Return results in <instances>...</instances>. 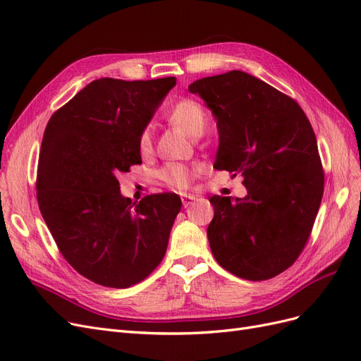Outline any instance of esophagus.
Segmentation results:
<instances>
[{"label":"esophagus","instance_id":"obj_1","mask_svg":"<svg viewBox=\"0 0 361 361\" xmlns=\"http://www.w3.org/2000/svg\"><path fill=\"white\" fill-rule=\"evenodd\" d=\"M180 199H182V204H183L185 207H188V206L195 200V197H194V195H191V194H183Z\"/></svg>","mask_w":361,"mask_h":361}]
</instances>
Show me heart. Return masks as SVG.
<instances>
[{"label": "heart", "mask_w": 361, "mask_h": 361, "mask_svg": "<svg viewBox=\"0 0 361 361\" xmlns=\"http://www.w3.org/2000/svg\"><path fill=\"white\" fill-rule=\"evenodd\" d=\"M167 120L178 129H180L188 137H200L207 123V114L204 106L194 97H179L171 104L167 111ZM138 149L141 155H149L154 149V135L150 128L143 129L138 138ZM202 171V166H185L179 162H170L158 170V179L166 183L167 187L174 190H185L190 187V183L195 174Z\"/></svg>", "instance_id": "1"}]
</instances>
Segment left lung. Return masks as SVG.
Listing matches in <instances>:
<instances>
[{
	"mask_svg": "<svg viewBox=\"0 0 361 361\" xmlns=\"http://www.w3.org/2000/svg\"><path fill=\"white\" fill-rule=\"evenodd\" d=\"M190 92L216 118L220 146L214 167L241 174L248 191L244 199H209L212 255L236 277H276L307 244L324 194V169L309 118L290 96L241 71L206 76Z\"/></svg>",
	"mask_w": 361,
	"mask_h": 361,
	"instance_id": "1",
	"label": "left lung"
}]
</instances>
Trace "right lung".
Listing matches in <instances>:
<instances>
[{"mask_svg": "<svg viewBox=\"0 0 361 361\" xmlns=\"http://www.w3.org/2000/svg\"><path fill=\"white\" fill-rule=\"evenodd\" d=\"M174 76L147 81L94 80L54 113L43 134L37 203L68 264L101 286L143 281L166 255L178 194L133 203L118 173L141 164L138 138Z\"/></svg>", "mask_w": 361, "mask_h": 361, "instance_id": "obj_1", "label": "right lung"}]
</instances>
